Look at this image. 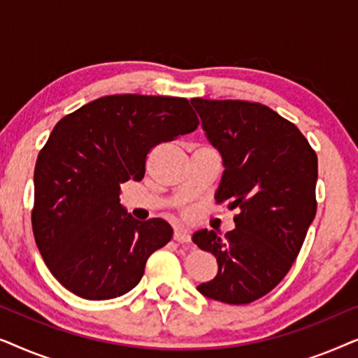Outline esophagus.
<instances>
[{"mask_svg":"<svg viewBox=\"0 0 358 358\" xmlns=\"http://www.w3.org/2000/svg\"><path fill=\"white\" fill-rule=\"evenodd\" d=\"M174 239L178 243H190V233L184 228H176L174 229Z\"/></svg>","mask_w":358,"mask_h":358,"instance_id":"1","label":"esophagus"}]
</instances>
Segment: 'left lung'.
Listing matches in <instances>:
<instances>
[{"mask_svg":"<svg viewBox=\"0 0 358 358\" xmlns=\"http://www.w3.org/2000/svg\"><path fill=\"white\" fill-rule=\"evenodd\" d=\"M223 176L217 202L239 208L224 238L199 229L192 241L217 257L213 280L197 290L228 305H248L275 288L300 252L316 215V153L292 122L248 101L190 99Z\"/></svg>","mask_w":358,"mask_h":358,"instance_id":"8db88e82","label":"left lung"}]
</instances>
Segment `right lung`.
<instances>
[{
  "label": "right lung",
  "instance_id": "1",
  "mask_svg": "<svg viewBox=\"0 0 358 358\" xmlns=\"http://www.w3.org/2000/svg\"><path fill=\"white\" fill-rule=\"evenodd\" d=\"M184 97L106 96L63 117L34 171L32 229L53 277L86 300L138 285L145 264L173 238L166 220L138 222L120 184L145 176L153 146L197 129Z\"/></svg>",
  "mask_w": 358,
  "mask_h": 358
}]
</instances>
